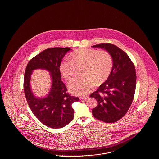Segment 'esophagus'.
<instances>
[{"mask_svg":"<svg viewBox=\"0 0 159 159\" xmlns=\"http://www.w3.org/2000/svg\"><path fill=\"white\" fill-rule=\"evenodd\" d=\"M89 98V97H80V99H87Z\"/></svg>","mask_w":159,"mask_h":159,"instance_id":"1","label":"esophagus"}]
</instances>
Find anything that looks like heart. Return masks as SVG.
I'll return each instance as SVG.
<instances>
[{"label": "heart", "mask_w": 159, "mask_h": 159, "mask_svg": "<svg viewBox=\"0 0 159 159\" xmlns=\"http://www.w3.org/2000/svg\"><path fill=\"white\" fill-rule=\"evenodd\" d=\"M70 61H62L59 71L62 78L70 80L75 75V67L82 66L81 75L68 84L70 92L76 95H86L91 92L95 84L104 83L112 71L113 61L110 53L105 50L80 48L71 53Z\"/></svg>", "instance_id": "obj_1"}]
</instances>
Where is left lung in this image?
I'll list each match as a JSON object with an SVG mask.
<instances>
[{"instance_id": "8db88e82", "label": "left lung", "mask_w": 159, "mask_h": 159, "mask_svg": "<svg viewBox=\"0 0 159 159\" xmlns=\"http://www.w3.org/2000/svg\"><path fill=\"white\" fill-rule=\"evenodd\" d=\"M92 47L105 49L113 61L107 80L90 95L98 102L92 114L101 121L114 123L126 114L132 103L136 88L135 66L127 53L114 45L101 43Z\"/></svg>"}]
</instances>
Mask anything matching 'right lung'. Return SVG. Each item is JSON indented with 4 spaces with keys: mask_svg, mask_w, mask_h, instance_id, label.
Returning <instances> with one entry per match:
<instances>
[{
    "mask_svg": "<svg viewBox=\"0 0 159 159\" xmlns=\"http://www.w3.org/2000/svg\"><path fill=\"white\" fill-rule=\"evenodd\" d=\"M71 49L48 48L39 53L29 62L24 73V90L29 106L38 120L51 128H61L73 119L74 110L71 105L79 98L71 96L61 80L59 66L63 57ZM44 69L50 73L52 86L48 95L43 98L35 97L30 89V78L32 71Z\"/></svg>",
    "mask_w": 159,
    "mask_h": 159,
    "instance_id": "1",
    "label": "right lung"
}]
</instances>
